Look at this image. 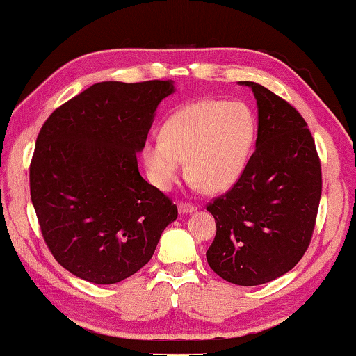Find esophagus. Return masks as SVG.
<instances>
[{"mask_svg":"<svg viewBox=\"0 0 356 356\" xmlns=\"http://www.w3.org/2000/svg\"><path fill=\"white\" fill-rule=\"evenodd\" d=\"M177 209H179V213H180V215H185V213H193V211H196V210H197V207H196V205H193V204L180 202V204L177 205Z\"/></svg>","mask_w":356,"mask_h":356,"instance_id":"esophagus-1","label":"esophagus"}]
</instances>
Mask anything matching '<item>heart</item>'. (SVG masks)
<instances>
[{"label": "heart", "instance_id": "1", "mask_svg": "<svg viewBox=\"0 0 356 356\" xmlns=\"http://www.w3.org/2000/svg\"><path fill=\"white\" fill-rule=\"evenodd\" d=\"M257 141V118L240 101L200 99L180 107L161 137L146 140L141 159L159 190H171L184 170L196 190L224 193L243 177Z\"/></svg>", "mask_w": 356, "mask_h": 356}]
</instances>
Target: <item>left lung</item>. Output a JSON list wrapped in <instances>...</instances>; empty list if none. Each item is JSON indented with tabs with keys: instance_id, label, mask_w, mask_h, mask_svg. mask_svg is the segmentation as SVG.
<instances>
[{
	"instance_id": "obj_1",
	"label": "left lung",
	"mask_w": 356,
	"mask_h": 356,
	"mask_svg": "<svg viewBox=\"0 0 356 356\" xmlns=\"http://www.w3.org/2000/svg\"><path fill=\"white\" fill-rule=\"evenodd\" d=\"M240 83L257 99L255 152L235 186L207 205L216 221L207 261L221 279L255 286L286 274L305 254L322 172L302 115L260 83Z\"/></svg>"
}]
</instances>
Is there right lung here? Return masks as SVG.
Masks as SVG:
<instances>
[{
	"label": "right lung",
	"mask_w": 356,
	"mask_h": 356,
	"mask_svg": "<svg viewBox=\"0 0 356 356\" xmlns=\"http://www.w3.org/2000/svg\"><path fill=\"white\" fill-rule=\"evenodd\" d=\"M172 81L99 82L49 115L29 168L44 243L82 280L112 285L151 260L177 207L140 176L137 152Z\"/></svg>",
	"instance_id": "obj_1"
}]
</instances>
